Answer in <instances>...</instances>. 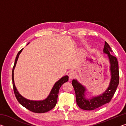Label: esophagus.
<instances>
[{"instance_id":"esophagus-1","label":"esophagus","mask_w":126,"mask_h":126,"mask_svg":"<svg viewBox=\"0 0 126 126\" xmlns=\"http://www.w3.org/2000/svg\"><path fill=\"white\" fill-rule=\"evenodd\" d=\"M76 76V74L75 73H74V72H70V73L69 74V78L70 80L72 79H73L74 77H75Z\"/></svg>"}]
</instances>
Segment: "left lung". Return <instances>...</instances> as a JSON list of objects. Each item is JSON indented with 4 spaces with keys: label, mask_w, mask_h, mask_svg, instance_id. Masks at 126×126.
Segmentation results:
<instances>
[{
    "label": "left lung",
    "mask_w": 126,
    "mask_h": 126,
    "mask_svg": "<svg viewBox=\"0 0 126 126\" xmlns=\"http://www.w3.org/2000/svg\"><path fill=\"white\" fill-rule=\"evenodd\" d=\"M112 52L109 44L105 42L103 53L107 54L110 61V79L108 87L103 93L97 96L87 97L86 87L77 79L72 80V85L76 93L77 103L81 109L87 110H94L109 103L113 96L119 84V69L116 57L110 54Z\"/></svg>",
    "instance_id": "1"
}]
</instances>
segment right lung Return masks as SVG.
I'll use <instances>...</instances> for the list:
<instances>
[{"label": "right lung", "instance_id": "obj_1", "mask_svg": "<svg viewBox=\"0 0 126 126\" xmlns=\"http://www.w3.org/2000/svg\"><path fill=\"white\" fill-rule=\"evenodd\" d=\"M28 43V44H29ZM22 49H21L18 52L16 55V61L14 64V67L13 68L12 71V80H13V86L14 92L16 98L17 100L21 105H22L25 108H26L31 111L38 113H45L48 112L49 110L53 109L56 105L57 102V98H58V95L59 93V90L61 87L64 83L67 82L68 80V76H65L62 77L60 79L58 80L54 84L52 90L50 92L48 96L46 99L43 100H40V101H33V100H30L25 98L23 97L19 92L17 90L14 83V71L16 67V64L18 61L19 56L22 52Z\"/></svg>", "mask_w": 126, "mask_h": 126}]
</instances>
